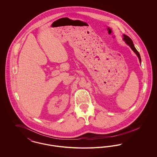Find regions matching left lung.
I'll return each mask as SVG.
<instances>
[{
	"instance_id": "8db88e82",
	"label": "left lung",
	"mask_w": 157,
	"mask_h": 157,
	"mask_svg": "<svg viewBox=\"0 0 157 157\" xmlns=\"http://www.w3.org/2000/svg\"><path fill=\"white\" fill-rule=\"evenodd\" d=\"M123 36H124L123 39L124 40V41L125 42V43L127 44V45H129V46H130V48L132 49V51L136 53V55L138 56V58H139L140 62H141V59L140 55L139 52H138V51L136 49V48H135L134 45V44H133V42H132V39H131L130 37H129V36H128L126 35H124Z\"/></svg>"
}]
</instances>
